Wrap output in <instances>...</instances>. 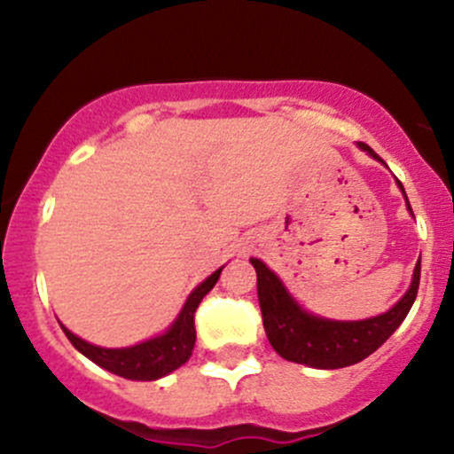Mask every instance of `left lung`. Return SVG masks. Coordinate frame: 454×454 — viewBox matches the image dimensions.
Wrapping results in <instances>:
<instances>
[{
	"instance_id": "1",
	"label": "left lung",
	"mask_w": 454,
	"mask_h": 454,
	"mask_svg": "<svg viewBox=\"0 0 454 454\" xmlns=\"http://www.w3.org/2000/svg\"><path fill=\"white\" fill-rule=\"evenodd\" d=\"M372 158H382L369 145L358 143ZM401 190V181H397ZM405 196V192H403ZM408 200V196H405ZM408 209L411 207L408 202ZM258 275V303L262 311V325L267 331L269 343L281 358L293 363L307 364L316 369H341L348 364L361 363L369 354L376 352L384 341L397 331L414 303L420 284V260L416 262L414 278L410 290L387 314L367 317L358 322H340L307 314L296 305V301L286 293L278 275L262 260L252 258Z\"/></svg>"
}]
</instances>
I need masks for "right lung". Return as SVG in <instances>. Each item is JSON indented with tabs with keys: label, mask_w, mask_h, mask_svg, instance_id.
<instances>
[{
	"label": "right lung",
	"mask_w": 454,
	"mask_h": 454,
	"mask_svg": "<svg viewBox=\"0 0 454 454\" xmlns=\"http://www.w3.org/2000/svg\"><path fill=\"white\" fill-rule=\"evenodd\" d=\"M222 269H217L215 273L209 275V278L198 286L194 293L187 296L184 309H181L179 317L173 322V326L164 335L153 337L149 341L137 343L132 348H100L82 341L74 333L67 331L64 325H61V328H64L66 337L78 352H82L90 361L100 364V367L114 373V376L128 380H145V382L147 380L168 376L170 372H175L181 364L190 361L196 343L194 314L198 305H200L202 296L217 284Z\"/></svg>",
	"instance_id": "add662e5"
}]
</instances>
